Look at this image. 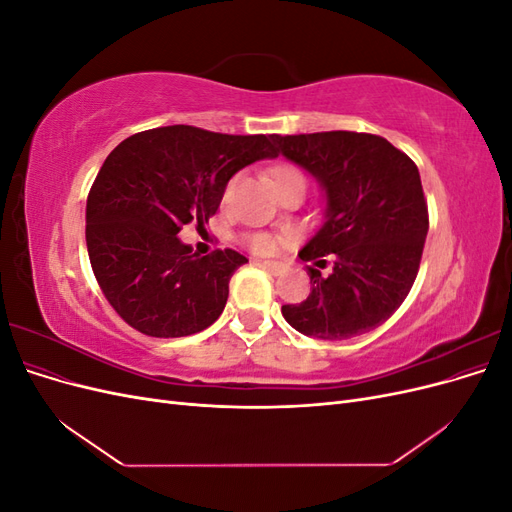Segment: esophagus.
I'll use <instances>...</instances> for the list:
<instances>
[{"label": "esophagus", "instance_id": "34e87169", "mask_svg": "<svg viewBox=\"0 0 512 512\" xmlns=\"http://www.w3.org/2000/svg\"><path fill=\"white\" fill-rule=\"evenodd\" d=\"M262 267H265L271 275H282V273L288 271V267L282 265V262H273V260H265V262H262Z\"/></svg>", "mask_w": 512, "mask_h": 512}]
</instances>
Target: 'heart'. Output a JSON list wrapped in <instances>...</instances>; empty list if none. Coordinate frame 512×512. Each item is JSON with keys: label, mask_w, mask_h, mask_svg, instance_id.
I'll return each mask as SVG.
<instances>
[{"label": "heart", "mask_w": 512, "mask_h": 512, "mask_svg": "<svg viewBox=\"0 0 512 512\" xmlns=\"http://www.w3.org/2000/svg\"><path fill=\"white\" fill-rule=\"evenodd\" d=\"M273 181L277 183H288V181H303L305 183V175L297 166H290V164H282L273 170ZM280 237L271 235V232H247L243 237V243L247 245V250H252L258 256H269L277 250V245H280Z\"/></svg>", "instance_id": "1"}]
</instances>
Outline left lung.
Masks as SVG:
<instances>
[{"instance_id":"obj_1","label":"left lung","mask_w":512,"mask_h":512,"mask_svg":"<svg viewBox=\"0 0 512 512\" xmlns=\"http://www.w3.org/2000/svg\"><path fill=\"white\" fill-rule=\"evenodd\" d=\"M327 192L324 224L299 252L312 292L282 305L292 329L318 339L363 335L389 320L416 280L429 211L421 175L404 151L365 132L273 136ZM322 255L334 269L324 278Z\"/></svg>"}]
</instances>
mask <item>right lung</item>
Returning a JSON list of instances; mask_svg holds the SVG:
<instances>
[{"instance_id":"obj_1","label":"right lung","mask_w":512,"mask_h":512,"mask_svg":"<svg viewBox=\"0 0 512 512\" xmlns=\"http://www.w3.org/2000/svg\"><path fill=\"white\" fill-rule=\"evenodd\" d=\"M277 153L267 134L194 126L138 132L108 153L87 196L85 239L102 294L132 329L185 337L220 318L247 258L228 247L196 256L177 235L185 224L205 228L228 179Z\"/></svg>"}]
</instances>
